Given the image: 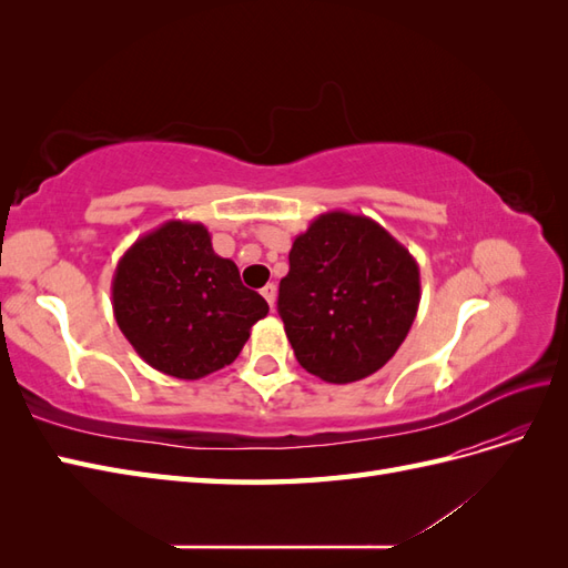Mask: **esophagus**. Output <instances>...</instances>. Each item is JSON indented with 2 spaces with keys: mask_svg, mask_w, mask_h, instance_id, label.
Wrapping results in <instances>:
<instances>
[{
  "mask_svg": "<svg viewBox=\"0 0 568 568\" xmlns=\"http://www.w3.org/2000/svg\"><path fill=\"white\" fill-rule=\"evenodd\" d=\"M261 294H263V298L267 301V305H270V307H274V303H277V286H274V284L263 286V288H261Z\"/></svg>",
  "mask_w": 568,
  "mask_h": 568,
  "instance_id": "obj_1",
  "label": "esophagus"
}]
</instances>
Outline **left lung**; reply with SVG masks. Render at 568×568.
<instances>
[{
    "mask_svg": "<svg viewBox=\"0 0 568 568\" xmlns=\"http://www.w3.org/2000/svg\"><path fill=\"white\" fill-rule=\"evenodd\" d=\"M422 298L419 265L379 222L322 213L288 251L280 317L305 372L351 384L400 348Z\"/></svg>",
    "mask_w": 568,
    "mask_h": 568,
    "instance_id": "8db88e82",
    "label": "left lung"
}]
</instances>
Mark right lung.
Instances as JSON below:
<instances>
[{"mask_svg":"<svg viewBox=\"0 0 568 568\" xmlns=\"http://www.w3.org/2000/svg\"><path fill=\"white\" fill-rule=\"evenodd\" d=\"M113 315L146 365L194 382L232 365L267 315L239 267L213 251L201 222L168 220L118 261Z\"/></svg>","mask_w":568,"mask_h":568,"instance_id":"1","label":"right lung"}]
</instances>
